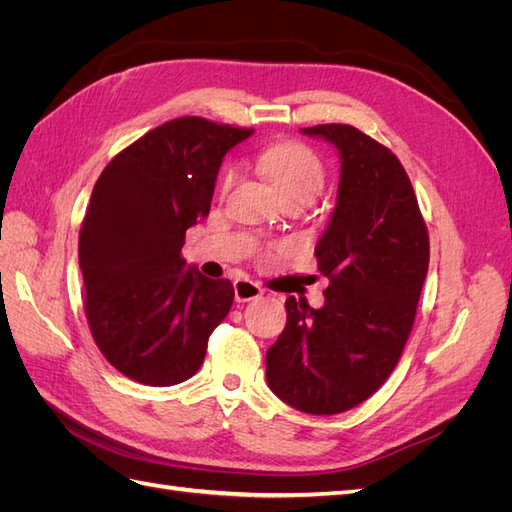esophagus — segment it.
I'll return each mask as SVG.
<instances>
[{"label":"esophagus","instance_id":"esophagus-1","mask_svg":"<svg viewBox=\"0 0 512 512\" xmlns=\"http://www.w3.org/2000/svg\"><path fill=\"white\" fill-rule=\"evenodd\" d=\"M262 292H265V290H262L256 282H252V280H245V277H241V280H237V282H235V299H237L239 303L258 299Z\"/></svg>","mask_w":512,"mask_h":512}]
</instances>
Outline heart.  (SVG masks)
I'll return each instance as SVG.
<instances>
[{"mask_svg": "<svg viewBox=\"0 0 512 512\" xmlns=\"http://www.w3.org/2000/svg\"><path fill=\"white\" fill-rule=\"evenodd\" d=\"M258 166L286 200L305 198L312 203L324 185V164L318 153L297 141L262 149L258 153ZM232 183H235V170L226 168L220 179V194H226Z\"/></svg>", "mask_w": 512, "mask_h": 512, "instance_id": "b5f03b06", "label": "heart"}]
</instances>
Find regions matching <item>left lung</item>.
Listing matches in <instances>:
<instances>
[{
  "instance_id": "8db88e82",
  "label": "left lung",
  "mask_w": 512,
  "mask_h": 512,
  "mask_svg": "<svg viewBox=\"0 0 512 512\" xmlns=\"http://www.w3.org/2000/svg\"><path fill=\"white\" fill-rule=\"evenodd\" d=\"M342 160L337 203L316 245L324 305L286 299V329L267 350L269 389L307 414L363 404L408 342L429 267V235L395 153L346 123L303 128Z\"/></svg>"
}]
</instances>
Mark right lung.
Wrapping results in <instances>:
<instances>
[{
  "instance_id": "right-lung-1",
  "label": "right lung",
  "mask_w": 512,
  "mask_h": 512,
  "mask_svg": "<svg viewBox=\"0 0 512 512\" xmlns=\"http://www.w3.org/2000/svg\"><path fill=\"white\" fill-rule=\"evenodd\" d=\"M254 130L203 117L153 128L106 164L79 235L85 316L94 342L123 376L173 386L203 365L230 312V280L185 267V230L211 209L226 153Z\"/></svg>"
}]
</instances>
